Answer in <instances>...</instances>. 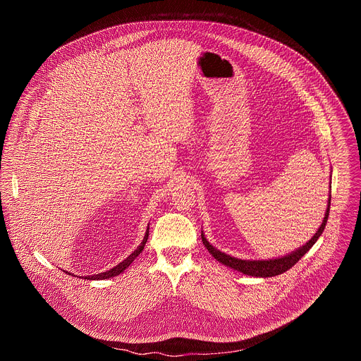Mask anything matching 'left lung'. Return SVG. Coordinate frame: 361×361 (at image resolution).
Listing matches in <instances>:
<instances>
[{"instance_id": "obj_1", "label": "left lung", "mask_w": 361, "mask_h": 361, "mask_svg": "<svg viewBox=\"0 0 361 361\" xmlns=\"http://www.w3.org/2000/svg\"><path fill=\"white\" fill-rule=\"evenodd\" d=\"M331 187V185H330ZM330 201H331V195L329 197V205H327V212L324 214V220L319 228V231L312 237V240L305 243V245L300 247L298 250L293 251L288 255L280 257V259H274V260H240L235 259V257L227 255L226 252H221L220 250H217L216 247H213L207 238H205L201 233V238H202V244L207 247L209 252L214 257L217 262H220L221 264L231 267L237 271H241L247 276H254V277H274L279 274H283L284 271H287L288 269H291L301 257L313 247V244L319 240V237L322 235V233L324 231V227L327 224V219H329V212H330Z\"/></svg>"}]
</instances>
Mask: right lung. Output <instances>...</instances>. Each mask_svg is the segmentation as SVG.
Instances as JSON below:
<instances>
[{"instance_id": "add662e5", "label": "right lung", "mask_w": 361, "mask_h": 361, "mask_svg": "<svg viewBox=\"0 0 361 361\" xmlns=\"http://www.w3.org/2000/svg\"><path fill=\"white\" fill-rule=\"evenodd\" d=\"M147 238H148V228H147V233H145V235H144L142 243L137 247V250H135L134 252H131V254L127 257V259H126L124 262H121L118 266H116L114 269H111V270H109V271L99 273V274H94V276H88V277H85V279H87V280H106V279H111V277H116V276L121 274V273L134 262L135 257L144 250V245H145V243H147Z\"/></svg>"}]
</instances>
